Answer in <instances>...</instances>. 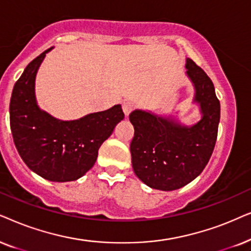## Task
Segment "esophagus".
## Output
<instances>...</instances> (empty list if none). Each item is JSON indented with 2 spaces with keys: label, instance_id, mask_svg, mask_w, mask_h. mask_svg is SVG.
<instances>
[{
  "label": "esophagus",
  "instance_id": "esophagus-1",
  "mask_svg": "<svg viewBox=\"0 0 251 251\" xmlns=\"http://www.w3.org/2000/svg\"><path fill=\"white\" fill-rule=\"evenodd\" d=\"M134 103L131 101H125L123 103V111L125 113V116H128L132 112V110L134 109Z\"/></svg>",
  "mask_w": 251,
  "mask_h": 251
}]
</instances>
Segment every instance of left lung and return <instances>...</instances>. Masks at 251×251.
<instances>
[{"mask_svg": "<svg viewBox=\"0 0 251 251\" xmlns=\"http://www.w3.org/2000/svg\"><path fill=\"white\" fill-rule=\"evenodd\" d=\"M186 75L194 86L193 103L201 119L183 125L172 116L164 117L136 109L129 115L134 126L131 142L135 176L150 188L176 190L198 178L215 148L220 119V103L211 79L190 58Z\"/></svg>", "mask_w": 251, "mask_h": 251, "instance_id": "left-lung-1", "label": "left lung"}]
</instances>
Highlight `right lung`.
Here are the masks:
<instances>
[{
  "label": "right lung",
  "instance_id": "add662e5",
  "mask_svg": "<svg viewBox=\"0 0 251 251\" xmlns=\"http://www.w3.org/2000/svg\"><path fill=\"white\" fill-rule=\"evenodd\" d=\"M33 59L13 86L10 127L25 164L49 181H75L93 166L103 142L124 119L122 105L93 112L75 120H61L40 109L35 78L46 53Z\"/></svg>",
  "mask_w": 251,
  "mask_h": 251
}]
</instances>
